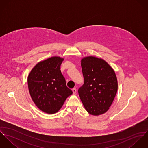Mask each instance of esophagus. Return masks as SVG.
I'll list each match as a JSON object with an SVG mask.
<instances>
[{
	"label": "esophagus",
	"mask_w": 148,
	"mask_h": 148,
	"mask_svg": "<svg viewBox=\"0 0 148 148\" xmlns=\"http://www.w3.org/2000/svg\"><path fill=\"white\" fill-rule=\"evenodd\" d=\"M72 92H73V94H75L76 93V88H74L72 89Z\"/></svg>",
	"instance_id": "34e87169"
}]
</instances>
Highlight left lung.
<instances>
[{
	"label": "left lung",
	"instance_id": "1",
	"mask_svg": "<svg viewBox=\"0 0 148 148\" xmlns=\"http://www.w3.org/2000/svg\"><path fill=\"white\" fill-rule=\"evenodd\" d=\"M84 83L78 90L86 111L99 116L109 109L117 91V80L111 66L101 59L88 56L82 60Z\"/></svg>",
	"mask_w": 148,
	"mask_h": 148
}]
</instances>
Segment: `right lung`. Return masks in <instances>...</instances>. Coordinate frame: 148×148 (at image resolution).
<instances>
[{
	"mask_svg": "<svg viewBox=\"0 0 148 148\" xmlns=\"http://www.w3.org/2000/svg\"><path fill=\"white\" fill-rule=\"evenodd\" d=\"M63 60L55 56L40 62L28 77V89L33 101L38 108L48 114L58 112L66 99L72 94L60 71Z\"/></svg>",
	"mask_w": 148,
	"mask_h": 148,
	"instance_id": "right-lung-1",
	"label": "right lung"
}]
</instances>
